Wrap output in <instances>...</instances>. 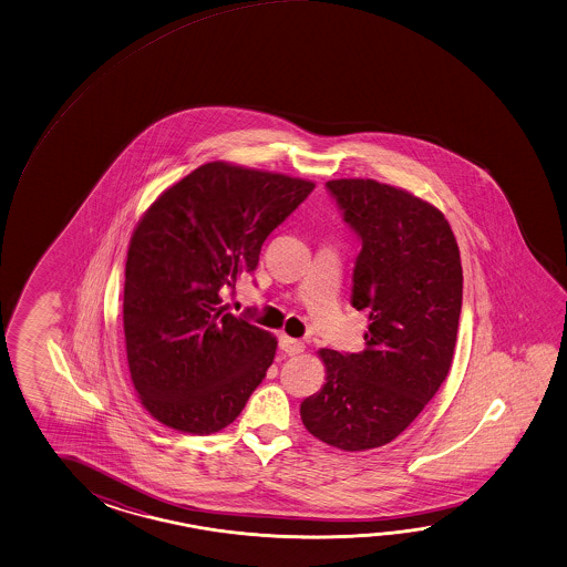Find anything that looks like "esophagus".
Returning <instances> with one entry per match:
<instances>
[{
    "label": "esophagus",
    "instance_id": "1",
    "mask_svg": "<svg viewBox=\"0 0 567 567\" xmlns=\"http://www.w3.org/2000/svg\"><path fill=\"white\" fill-rule=\"evenodd\" d=\"M279 348L286 351L288 355H298V353L303 351L306 346H303V341L293 340V338H289V336H281V338H279Z\"/></svg>",
    "mask_w": 567,
    "mask_h": 567
}]
</instances>
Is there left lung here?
<instances>
[{"label":"left lung","instance_id":"1","mask_svg":"<svg viewBox=\"0 0 567 567\" xmlns=\"http://www.w3.org/2000/svg\"><path fill=\"white\" fill-rule=\"evenodd\" d=\"M361 239L351 306L370 313L360 353L320 350L321 390L301 402L313 437L343 452L395 440L450 373L464 274L437 207L375 179L326 184Z\"/></svg>","mask_w":567,"mask_h":567}]
</instances>
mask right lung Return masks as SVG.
I'll return each instance as SVG.
<instances>
[{
    "label": "right lung",
    "instance_id": "add662e5",
    "mask_svg": "<svg viewBox=\"0 0 567 567\" xmlns=\"http://www.w3.org/2000/svg\"><path fill=\"white\" fill-rule=\"evenodd\" d=\"M313 187L209 162L145 209L125 261L124 333L135 392L154 420L209 435L246 408L278 340L219 306V289L258 268L266 237Z\"/></svg>",
    "mask_w": 567,
    "mask_h": 567
}]
</instances>
